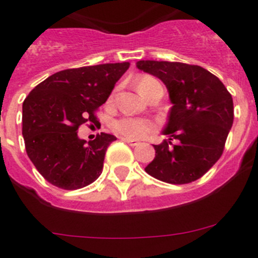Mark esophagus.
Listing matches in <instances>:
<instances>
[{"mask_svg": "<svg viewBox=\"0 0 258 258\" xmlns=\"http://www.w3.org/2000/svg\"><path fill=\"white\" fill-rule=\"evenodd\" d=\"M121 140L124 141L125 143H127V145H131V146H138V145H140V141L132 140V138H126V137H124V138H121Z\"/></svg>", "mask_w": 258, "mask_h": 258, "instance_id": "1", "label": "esophagus"}]
</instances>
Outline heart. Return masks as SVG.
<instances>
[{
  "label": "heart",
  "instance_id": "b5f03b06",
  "mask_svg": "<svg viewBox=\"0 0 258 258\" xmlns=\"http://www.w3.org/2000/svg\"><path fill=\"white\" fill-rule=\"evenodd\" d=\"M137 86H138V90H140L141 94L147 98V99L157 90H163L161 84L155 77L149 76V75H145V76L141 77L138 80V83H137ZM112 129L115 133L126 137V138H141V137L150 133V131L152 129V125L149 121L142 120V118L121 117L113 121Z\"/></svg>",
  "mask_w": 258,
  "mask_h": 258
}]
</instances>
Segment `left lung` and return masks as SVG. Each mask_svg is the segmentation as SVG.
<instances>
[{
	"label": "left lung",
	"instance_id": "left-lung-1",
	"mask_svg": "<svg viewBox=\"0 0 258 258\" xmlns=\"http://www.w3.org/2000/svg\"><path fill=\"white\" fill-rule=\"evenodd\" d=\"M137 67L159 77L173 103L163 132L168 140L154 145L155 159L145 170L172 184L202 178L225 150L234 121L231 94L217 76L200 66L140 60Z\"/></svg>",
	"mask_w": 258,
	"mask_h": 258
}]
</instances>
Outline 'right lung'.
I'll use <instances>...</instances> for the list:
<instances>
[{
	"instance_id": "right-lung-1",
	"label": "right lung",
	"mask_w": 258,
	"mask_h": 258,
	"mask_svg": "<svg viewBox=\"0 0 258 258\" xmlns=\"http://www.w3.org/2000/svg\"><path fill=\"white\" fill-rule=\"evenodd\" d=\"M129 66L124 61L59 71L24 99L22 133L27 155L52 186L77 190L101 175L104 155L116 137L101 133L86 143L77 131L98 122L99 107Z\"/></svg>"
}]
</instances>
